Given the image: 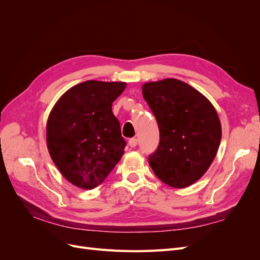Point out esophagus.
<instances>
[{
  "label": "esophagus",
  "mask_w": 260,
  "mask_h": 260,
  "mask_svg": "<svg viewBox=\"0 0 260 260\" xmlns=\"http://www.w3.org/2000/svg\"><path fill=\"white\" fill-rule=\"evenodd\" d=\"M128 144H129L131 147H136V146L138 145V139H136V138H132V139H130V140H129V142H128Z\"/></svg>",
  "instance_id": "34e87169"
}]
</instances>
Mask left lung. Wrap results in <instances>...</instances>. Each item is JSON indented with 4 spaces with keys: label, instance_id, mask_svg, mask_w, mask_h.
Instances as JSON below:
<instances>
[{
    "label": "left lung",
    "instance_id": "left-lung-1",
    "mask_svg": "<svg viewBox=\"0 0 260 260\" xmlns=\"http://www.w3.org/2000/svg\"><path fill=\"white\" fill-rule=\"evenodd\" d=\"M142 93L160 137L149 166L167 185L190 186L208 170L221 141L215 107L193 86L171 78L144 83Z\"/></svg>",
    "mask_w": 260,
    "mask_h": 260
}]
</instances>
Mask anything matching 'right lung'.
<instances>
[{"label":"right lung","mask_w":260,"mask_h":260,"mask_svg":"<svg viewBox=\"0 0 260 260\" xmlns=\"http://www.w3.org/2000/svg\"><path fill=\"white\" fill-rule=\"evenodd\" d=\"M125 85L84 81L62 94L50 113L46 144L51 158L78 187H96L124 153L125 141L112 105Z\"/></svg>","instance_id":"right-lung-1"}]
</instances>
